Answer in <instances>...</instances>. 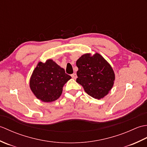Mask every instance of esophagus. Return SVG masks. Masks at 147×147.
Here are the masks:
<instances>
[{"instance_id": "34e87169", "label": "esophagus", "mask_w": 147, "mask_h": 147, "mask_svg": "<svg viewBox=\"0 0 147 147\" xmlns=\"http://www.w3.org/2000/svg\"><path fill=\"white\" fill-rule=\"evenodd\" d=\"M71 77L73 78V79H76V78H77V75H76V73H73V74H71Z\"/></svg>"}]
</instances>
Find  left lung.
<instances>
[{"mask_svg": "<svg viewBox=\"0 0 147 147\" xmlns=\"http://www.w3.org/2000/svg\"><path fill=\"white\" fill-rule=\"evenodd\" d=\"M78 78L76 82L82 85L88 94L96 99L107 95L114 85V71L108 62L99 54L91 56L83 55L76 61Z\"/></svg>", "mask_w": 147, "mask_h": 147, "instance_id": "1", "label": "left lung"}]
</instances>
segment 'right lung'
Returning a JSON list of instances; mask_svg holds the SVG:
<instances>
[{"mask_svg":"<svg viewBox=\"0 0 147 147\" xmlns=\"http://www.w3.org/2000/svg\"><path fill=\"white\" fill-rule=\"evenodd\" d=\"M71 77L52 60L40 62L31 77V90L39 100L51 102L59 98L64 84Z\"/></svg>","mask_w":147,"mask_h":147,"instance_id":"1","label":"right lung"}]
</instances>
